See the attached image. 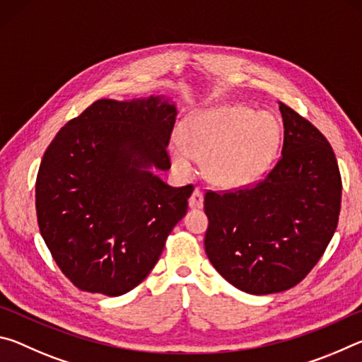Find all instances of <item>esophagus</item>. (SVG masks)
<instances>
[{
    "label": "esophagus",
    "instance_id": "34e87169",
    "mask_svg": "<svg viewBox=\"0 0 362 362\" xmlns=\"http://www.w3.org/2000/svg\"><path fill=\"white\" fill-rule=\"evenodd\" d=\"M188 204L192 209H201L204 204V198H203V192H201V188H194L193 194L189 196L188 199Z\"/></svg>",
    "mask_w": 362,
    "mask_h": 362
}]
</instances>
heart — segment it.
<instances>
[{
  "label": "heart",
  "mask_w": 362,
  "mask_h": 362,
  "mask_svg": "<svg viewBox=\"0 0 362 362\" xmlns=\"http://www.w3.org/2000/svg\"><path fill=\"white\" fill-rule=\"evenodd\" d=\"M182 141L170 144L177 170L189 173L192 156L203 159V173L214 185L241 188L265 174L281 142L274 116L241 105H220L189 115Z\"/></svg>",
  "instance_id": "b5f03b06"
}]
</instances>
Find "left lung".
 Returning <instances> with one entry per match:
<instances>
[{"label": "left lung", "mask_w": 362, "mask_h": 362, "mask_svg": "<svg viewBox=\"0 0 362 362\" xmlns=\"http://www.w3.org/2000/svg\"><path fill=\"white\" fill-rule=\"evenodd\" d=\"M284 142L273 169L252 185L204 196V247L214 268L254 296L297 286L339 223L341 177L327 139L279 102Z\"/></svg>", "instance_id": "left-lung-1"}]
</instances>
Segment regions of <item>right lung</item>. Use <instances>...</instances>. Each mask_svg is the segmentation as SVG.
Masks as SVG:
<instances>
[{
  "mask_svg": "<svg viewBox=\"0 0 362 362\" xmlns=\"http://www.w3.org/2000/svg\"><path fill=\"white\" fill-rule=\"evenodd\" d=\"M175 115L161 97L100 99L47 146L36 177V217L52 259L79 291H132L187 214L192 183L169 187L146 169L170 168Z\"/></svg>",
  "mask_w": 362,
  "mask_h": 362,
  "instance_id": "add662e5",
  "label": "right lung"
}]
</instances>
